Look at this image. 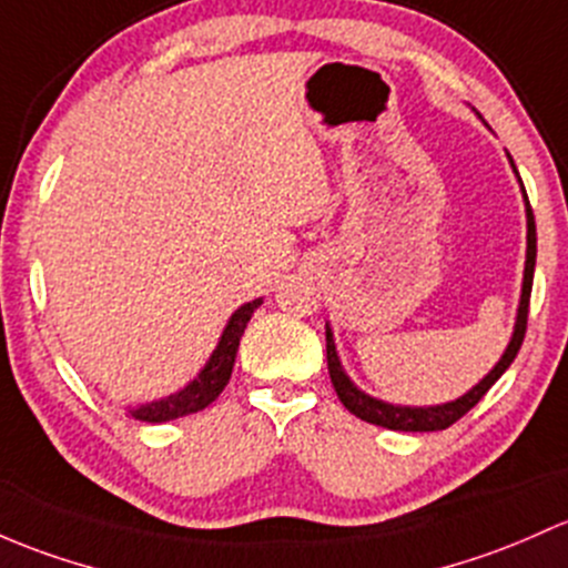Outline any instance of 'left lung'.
I'll return each instance as SVG.
<instances>
[{
	"instance_id": "8db88e82",
	"label": "left lung",
	"mask_w": 568,
	"mask_h": 568,
	"mask_svg": "<svg viewBox=\"0 0 568 568\" xmlns=\"http://www.w3.org/2000/svg\"><path fill=\"white\" fill-rule=\"evenodd\" d=\"M525 212H528V258H525L520 313H517V324H515V334H511L509 348H506V354L500 356V362L489 369V375H485V381H479L474 389L463 394V397L455 399V403L433 405V408H399V405L381 403V399L369 397V394L359 392L354 384H351V378L343 373V367H339L332 332L326 329V362H329L332 386L334 392H337L339 403H343L351 414L359 416L362 422H369V425L399 429V433H435V429H446L455 425L457 419H463V416L468 414L481 397H485L489 386H493L495 381L509 369V364L515 362L517 351H520L525 339V329H528V304H530V288H534V266H536V223H534V209H530V204Z\"/></svg>"
}]
</instances>
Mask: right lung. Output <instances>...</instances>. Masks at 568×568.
I'll return each instance as SVG.
<instances>
[{"label": "right lung", "instance_id": "add662e5", "mask_svg": "<svg viewBox=\"0 0 568 568\" xmlns=\"http://www.w3.org/2000/svg\"><path fill=\"white\" fill-rule=\"evenodd\" d=\"M261 300L247 302L244 307H239L234 315H231L229 326H225L223 337H220L217 348H214L212 359L206 362V367L201 369L199 378L193 381L190 386H184L179 394H171V397L158 399V403H146L139 405L135 410H130L133 419L141 422H171L179 419V416L195 414V410H204L209 403L220 397V392L225 389L231 378V369H234V359L239 351V339H242L244 326H247L250 315L258 310Z\"/></svg>", "mask_w": 568, "mask_h": 568}]
</instances>
